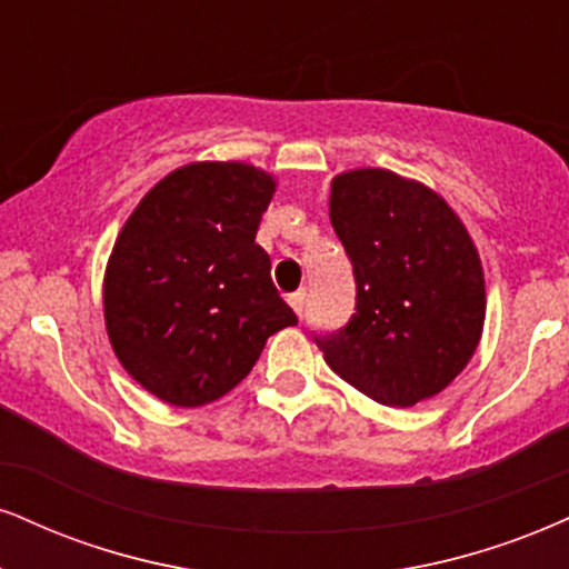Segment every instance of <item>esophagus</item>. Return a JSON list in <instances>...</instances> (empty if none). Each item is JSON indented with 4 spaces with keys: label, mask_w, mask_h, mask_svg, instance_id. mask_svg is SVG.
<instances>
[{
    "label": "esophagus",
    "mask_w": 569,
    "mask_h": 569,
    "mask_svg": "<svg viewBox=\"0 0 569 569\" xmlns=\"http://www.w3.org/2000/svg\"><path fill=\"white\" fill-rule=\"evenodd\" d=\"M289 305L293 307V312H297V315H302L305 305H307V291H305V289H299V291L289 293Z\"/></svg>",
    "instance_id": "34e87169"
}]
</instances>
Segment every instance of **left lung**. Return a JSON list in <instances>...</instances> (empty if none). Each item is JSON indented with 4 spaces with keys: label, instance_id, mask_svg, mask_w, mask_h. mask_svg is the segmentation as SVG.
<instances>
[{
    "label": "left lung",
    "instance_id": "obj_1",
    "mask_svg": "<svg viewBox=\"0 0 569 569\" xmlns=\"http://www.w3.org/2000/svg\"><path fill=\"white\" fill-rule=\"evenodd\" d=\"M331 224L352 262L350 323L315 333L333 373L381 406L442 392L482 337V262L456 211L387 169L331 182Z\"/></svg>",
    "mask_w": 569,
    "mask_h": 569
}]
</instances>
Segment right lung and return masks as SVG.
<instances>
[{
	"mask_svg": "<svg viewBox=\"0 0 569 569\" xmlns=\"http://www.w3.org/2000/svg\"><path fill=\"white\" fill-rule=\"evenodd\" d=\"M276 180L238 161L174 169L116 238L102 283L111 347L127 373L177 408L228 395L297 315L254 243Z\"/></svg>",
	"mask_w": 569,
	"mask_h": 569,
	"instance_id": "add662e5",
	"label": "right lung"
}]
</instances>
